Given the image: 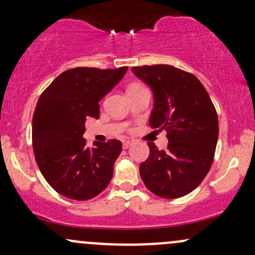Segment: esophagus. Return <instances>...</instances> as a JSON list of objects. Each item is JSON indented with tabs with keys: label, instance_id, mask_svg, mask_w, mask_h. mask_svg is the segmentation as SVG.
<instances>
[{
	"label": "esophagus",
	"instance_id": "1",
	"mask_svg": "<svg viewBox=\"0 0 255 255\" xmlns=\"http://www.w3.org/2000/svg\"><path fill=\"white\" fill-rule=\"evenodd\" d=\"M131 144H133V141H131V140H125V141H124V148H128Z\"/></svg>",
	"mask_w": 255,
	"mask_h": 255
}]
</instances>
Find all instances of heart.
Instances as JSON below:
<instances>
[{
  "label": "heart",
  "instance_id": "1",
  "mask_svg": "<svg viewBox=\"0 0 255 255\" xmlns=\"http://www.w3.org/2000/svg\"><path fill=\"white\" fill-rule=\"evenodd\" d=\"M133 86H137V85H136V84H134V85H130L129 87H133Z\"/></svg>",
  "mask_w": 255,
  "mask_h": 255
}]
</instances>
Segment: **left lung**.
I'll return each instance as SVG.
<instances>
[{"label": "left lung", "mask_w": 255, "mask_h": 255, "mask_svg": "<svg viewBox=\"0 0 255 255\" xmlns=\"http://www.w3.org/2000/svg\"><path fill=\"white\" fill-rule=\"evenodd\" d=\"M151 87L153 109L148 124L166 130L168 150L147 142L150 156L140 164L148 191L176 199L194 191L211 169L218 140V118L209 93L195 75L169 64L133 67Z\"/></svg>", "instance_id": "8db88e82"}]
</instances>
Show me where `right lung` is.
Segmentation results:
<instances>
[{
  "instance_id": "obj_1",
  "label": "right lung",
  "mask_w": 255,
  "mask_h": 255,
  "mask_svg": "<svg viewBox=\"0 0 255 255\" xmlns=\"http://www.w3.org/2000/svg\"><path fill=\"white\" fill-rule=\"evenodd\" d=\"M128 67L68 69L44 90L32 120V146L40 172L63 197L89 200L107 188L120 140L86 145L85 122L99 118V101L124 78Z\"/></svg>"
}]
</instances>
